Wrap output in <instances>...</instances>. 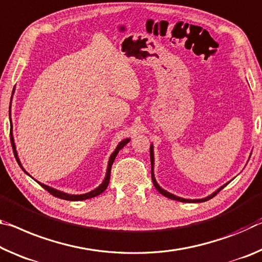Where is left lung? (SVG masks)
<instances>
[{"label":"left lung","mask_w":262,"mask_h":262,"mask_svg":"<svg viewBox=\"0 0 262 262\" xmlns=\"http://www.w3.org/2000/svg\"><path fill=\"white\" fill-rule=\"evenodd\" d=\"M150 161H151V180H152L154 185H155V188L157 189V191H159L160 193H162V194H163V196H165L167 198L173 199V201L183 202V203H203V202H206V201H209V199L213 198V197L215 196V194H217V193L219 192V191L225 188V186L228 184V183L224 184V185L221 186V188H219L217 191H214V192H213L212 194H210V196H207V197H205V198H202V199H185V198L177 197V196H175V194L170 193V192H168V191H165L164 189H162L161 186H160L159 184H157V182H156V180H155V176H154V148H152V144L150 146Z\"/></svg>","instance_id":"1"}]
</instances>
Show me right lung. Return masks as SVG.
Segmentation results:
<instances>
[{"label":"right lung","mask_w":262,"mask_h":262,"mask_svg":"<svg viewBox=\"0 0 262 262\" xmlns=\"http://www.w3.org/2000/svg\"><path fill=\"white\" fill-rule=\"evenodd\" d=\"M12 94H14V91H12ZM12 94H11V99H12ZM10 107H11V102H10V106H9V116H10ZM10 122H11V119H10ZM11 128H12V124L10 126V142H11V146H12V150H14V155H15V157H16V160H17V162H18L19 167L24 170V168L22 167V164H20V162H19V160H18L17 151H16V147H15V142H14V136H12ZM128 142H129V139H124L123 141H121V142H120V143L118 144V147H116V149H115V150L113 151V154H112L111 157H110L108 167H107V172H106L105 180H103L102 183H101L100 185H99L97 189L90 191V192L84 193V194H69V193L61 192V191H59V190H56V189H53V188H50V186L45 185V184H41V183H39V182H38V183H39L41 186H43V188H44L45 190H47L48 192L51 193L52 196L58 197V198H60V199H65V201H84V199H89V198H93V197H95V196H98V194L102 193L103 191H105V190L107 189V186H108L110 178H111L112 164H113V162H114V160H115L116 155H118V152H119L120 149H122L124 146H126V144H127ZM24 172L28 173V172L26 171V170H24ZM28 175H29V173H28Z\"/></svg>","instance_id":"right-lung-1"}]
</instances>
